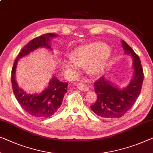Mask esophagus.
Here are the masks:
<instances>
[{
  "instance_id": "1",
  "label": "esophagus",
  "mask_w": 153,
  "mask_h": 153,
  "mask_svg": "<svg viewBox=\"0 0 153 153\" xmlns=\"http://www.w3.org/2000/svg\"><path fill=\"white\" fill-rule=\"evenodd\" d=\"M77 87L78 89L82 91H88V90H89V88H88V86L83 82H79L77 84Z\"/></svg>"
}]
</instances>
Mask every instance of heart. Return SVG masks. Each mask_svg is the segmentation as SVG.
<instances>
[{
  "instance_id": "b5f03b06",
  "label": "heart",
  "mask_w": 153,
  "mask_h": 153,
  "mask_svg": "<svg viewBox=\"0 0 153 153\" xmlns=\"http://www.w3.org/2000/svg\"><path fill=\"white\" fill-rule=\"evenodd\" d=\"M111 54V50L104 43L94 42L76 48L73 51L72 58L63 61L66 69L76 71L79 65L87 64V70L90 74L97 75L104 70Z\"/></svg>"
}]
</instances>
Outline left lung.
Listing matches in <instances>:
<instances>
[{
  "instance_id": "1",
  "label": "left lung",
  "mask_w": 153,
  "mask_h": 153,
  "mask_svg": "<svg viewBox=\"0 0 153 153\" xmlns=\"http://www.w3.org/2000/svg\"><path fill=\"white\" fill-rule=\"evenodd\" d=\"M124 53L133 58L134 76L126 87L120 89L105 78L100 77L94 83L97 95L96 102L91 108L100 117L113 119L121 117L126 113L138 98L142 90L143 72L140 59L124 40L122 41Z\"/></svg>"
}]
</instances>
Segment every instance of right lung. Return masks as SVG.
<instances>
[{
  "label": "right lung",
  "instance_id": "1",
  "mask_svg": "<svg viewBox=\"0 0 153 153\" xmlns=\"http://www.w3.org/2000/svg\"><path fill=\"white\" fill-rule=\"evenodd\" d=\"M58 35L54 33L43 34L27 43L18 53L11 70V84L16 98L27 113L36 117H50L57 112L62 103L64 95L67 92L68 83L60 82L53 76L47 87L42 92L33 94L27 93L18 86L15 78L18 61L38 48L45 47L52 50L49 42L52 38Z\"/></svg>",
  "mask_w": 153,
  "mask_h": 153
}]
</instances>
